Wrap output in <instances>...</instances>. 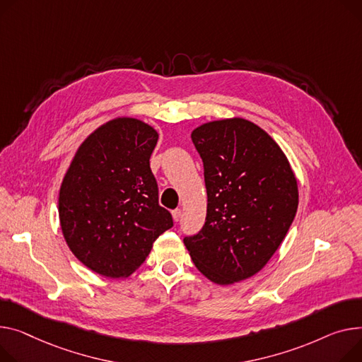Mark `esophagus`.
Returning a JSON list of instances; mask_svg holds the SVG:
<instances>
[{
    "label": "esophagus",
    "instance_id": "esophagus-1",
    "mask_svg": "<svg viewBox=\"0 0 362 362\" xmlns=\"http://www.w3.org/2000/svg\"><path fill=\"white\" fill-rule=\"evenodd\" d=\"M172 214H173V220L177 223V221L180 220V216H182V209L177 208V209H175Z\"/></svg>",
    "mask_w": 362,
    "mask_h": 362
}]
</instances>
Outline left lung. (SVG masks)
Wrapping results in <instances>:
<instances>
[{
	"label": "left lung",
	"instance_id": "8db88e82",
	"mask_svg": "<svg viewBox=\"0 0 362 362\" xmlns=\"http://www.w3.org/2000/svg\"><path fill=\"white\" fill-rule=\"evenodd\" d=\"M208 195L201 231L183 238L195 267L228 285L257 274L278 250L298 206L297 179L278 144L233 117L192 132Z\"/></svg>",
	"mask_w": 362,
	"mask_h": 362
}]
</instances>
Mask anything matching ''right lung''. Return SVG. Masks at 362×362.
<instances>
[{"instance_id":"1","label":"right lung","mask_w":362,"mask_h":362,"mask_svg":"<svg viewBox=\"0 0 362 362\" xmlns=\"http://www.w3.org/2000/svg\"><path fill=\"white\" fill-rule=\"evenodd\" d=\"M158 134L134 117L95 129L76 153L59 189V221L76 257L95 274L138 269L160 234L173 227L158 204L150 157Z\"/></svg>"}]
</instances>
